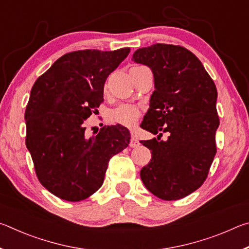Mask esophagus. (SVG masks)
Returning <instances> with one entry per match:
<instances>
[{
  "mask_svg": "<svg viewBox=\"0 0 249 249\" xmlns=\"http://www.w3.org/2000/svg\"><path fill=\"white\" fill-rule=\"evenodd\" d=\"M129 146L132 147V148H135V147L140 146V142H138V140L136 137L134 136V135H132V137H130V142H129Z\"/></svg>",
  "mask_w": 249,
  "mask_h": 249,
  "instance_id": "obj_1",
  "label": "esophagus"
}]
</instances>
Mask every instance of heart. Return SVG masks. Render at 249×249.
<instances>
[{"label":"heart","instance_id":"b5f03b06","mask_svg":"<svg viewBox=\"0 0 249 249\" xmlns=\"http://www.w3.org/2000/svg\"><path fill=\"white\" fill-rule=\"evenodd\" d=\"M141 117V111L137 107L133 104L123 103L119 107L112 108L108 113V119L113 123L127 126L130 127L136 124V122Z\"/></svg>","mask_w":249,"mask_h":249}]
</instances>
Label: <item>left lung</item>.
<instances>
[{"label":"left lung","instance_id":"1","mask_svg":"<svg viewBox=\"0 0 249 249\" xmlns=\"http://www.w3.org/2000/svg\"><path fill=\"white\" fill-rule=\"evenodd\" d=\"M133 61L154 73L155 91L141 127L159 134L141 141L151 150L142 181L159 199H182L203 184L216 154V87L196 54L182 46L140 48ZM162 132L170 134L166 142L160 140Z\"/></svg>","mask_w":249,"mask_h":249}]
</instances>
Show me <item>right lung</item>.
I'll return each mask as SVG.
<instances>
[{"instance_id":"add662e5","label":"right lung","mask_w":249,"mask_h":249,"mask_svg":"<svg viewBox=\"0 0 249 249\" xmlns=\"http://www.w3.org/2000/svg\"><path fill=\"white\" fill-rule=\"evenodd\" d=\"M129 52L68 53L34 83L25 142L39 182L62 200L82 201L98 191L108 160L129 144L128 129L120 124L90 138L86 134L87 119L103 102L105 81Z\"/></svg>"}]
</instances>
